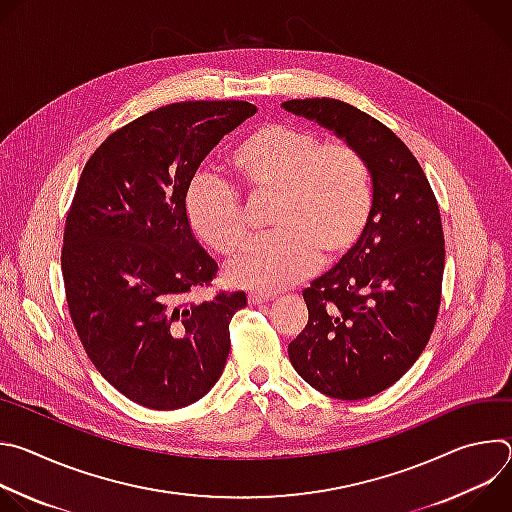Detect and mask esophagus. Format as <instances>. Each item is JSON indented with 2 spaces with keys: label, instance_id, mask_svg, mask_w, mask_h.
Segmentation results:
<instances>
[{
  "label": "esophagus",
  "instance_id": "1",
  "mask_svg": "<svg viewBox=\"0 0 512 512\" xmlns=\"http://www.w3.org/2000/svg\"><path fill=\"white\" fill-rule=\"evenodd\" d=\"M271 300H273V296L271 294H263V291H251V294H249V304H253V306L267 304Z\"/></svg>",
  "mask_w": 512,
  "mask_h": 512
}]
</instances>
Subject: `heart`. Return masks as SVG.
Here are the masks:
<instances>
[{"label": "heart", "mask_w": 512, "mask_h": 512, "mask_svg": "<svg viewBox=\"0 0 512 512\" xmlns=\"http://www.w3.org/2000/svg\"><path fill=\"white\" fill-rule=\"evenodd\" d=\"M229 170L251 196L271 194L273 235L255 239L229 265L245 287L275 291L306 279L324 261L346 255L373 212L371 166L354 145L324 141L312 129L271 121L249 131L229 154ZM192 231L231 257L249 229L239 194L221 178L198 174L184 198Z\"/></svg>", "instance_id": "obj_1"}]
</instances>
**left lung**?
Returning <instances> with one entry per match:
<instances>
[{
    "label": "left lung",
    "mask_w": 512,
    "mask_h": 512,
    "mask_svg": "<svg viewBox=\"0 0 512 512\" xmlns=\"http://www.w3.org/2000/svg\"><path fill=\"white\" fill-rule=\"evenodd\" d=\"M283 107L334 129L371 166L369 225L336 267L304 289L308 324L287 346L294 369L316 391L367 399L411 369L440 314V206L417 158L375 117L326 97Z\"/></svg>",
    "instance_id": "left-lung-1"
}]
</instances>
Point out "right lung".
<instances>
[{
	"label": "right lung",
	"mask_w": 512,
	"mask_h": 512,
	"mask_svg": "<svg viewBox=\"0 0 512 512\" xmlns=\"http://www.w3.org/2000/svg\"><path fill=\"white\" fill-rule=\"evenodd\" d=\"M257 113L247 101H184L111 133L83 168L60 253L66 306L95 369L127 399L186 407L223 375L243 291L210 287L184 198L214 145Z\"/></svg>",
	"instance_id": "1"
}]
</instances>
